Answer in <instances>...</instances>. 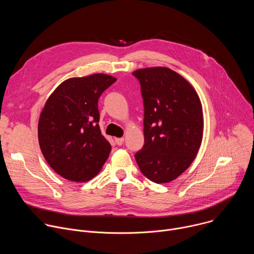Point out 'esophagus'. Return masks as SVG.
<instances>
[{
	"instance_id": "esophagus-1",
	"label": "esophagus",
	"mask_w": 254,
	"mask_h": 254,
	"mask_svg": "<svg viewBox=\"0 0 254 254\" xmlns=\"http://www.w3.org/2000/svg\"><path fill=\"white\" fill-rule=\"evenodd\" d=\"M115 141H116V143L118 144V146H122V144H123L124 141H125V138H124V137H116V138H115Z\"/></svg>"
}]
</instances>
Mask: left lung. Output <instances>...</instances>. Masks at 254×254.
Returning a JSON list of instances; mask_svg holds the SVG:
<instances>
[{"label": "left lung", "mask_w": 254, "mask_h": 254, "mask_svg": "<svg viewBox=\"0 0 254 254\" xmlns=\"http://www.w3.org/2000/svg\"><path fill=\"white\" fill-rule=\"evenodd\" d=\"M132 75L140 84L144 112V144L135 161L152 182H171L190 167L200 149L204 126L200 98L170 68H143Z\"/></svg>", "instance_id": "left-lung-1"}]
</instances>
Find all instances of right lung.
<instances>
[{"mask_svg": "<svg viewBox=\"0 0 254 254\" xmlns=\"http://www.w3.org/2000/svg\"><path fill=\"white\" fill-rule=\"evenodd\" d=\"M117 78L102 73L63 81L49 96L38 124L41 152L49 166L73 182H86L112 151L101 134L98 99Z\"/></svg>", "mask_w": 254, "mask_h": 254, "instance_id": "right-lung-1", "label": "right lung"}]
</instances>
